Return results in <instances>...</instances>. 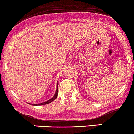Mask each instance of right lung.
Wrapping results in <instances>:
<instances>
[{"label":"right lung","instance_id":"right-lung-1","mask_svg":"<svg viewBox=\"0 0 134 134\" xmlns=\"http://www.w3.org/2000/svg\"><path fill=\"white\" fill-rule=\"evenodd\" d=\"M58 93V84H57V88H56V92H55L54 95L53 96V98H51V99H49V100H48V101L43 102V103H37V104H31V105H32L33 106H39V105H46V104H48V103H51V102H52L53 101H54L55 99L57 98ZM29 104H31V103H29Z\"/></svg>","mask_w":134,"mask_h":134}]
</instances>
